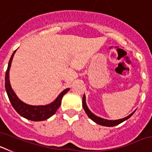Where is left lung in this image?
Returning <instances> with one entry per match:
<instances>
[{
    "label": "left lung",
    "instance_id": "8db88e82",
    "mask_svg": "<svg viewBox=\"0 0 152 152\" xmlns=\"http://www.w3.org/2000/svg\"><path fill=\"white\" fill-rule=\"evenodd\" d=\"M82 103H83V108H84V111L85 113H87V115L88 116V117L90 119H91L94 122H95L96 123L99 125H101V126H108V127H111V126H117V125L120 124L121 123L124 122L125 120L126 119H128L129 118L131 117L133 113L135 112H133L132 113H131L129 116H128L126 118H123V119H118V120H108V119H102L100 117H98V116H95L94 114L92 113L90 111V110L88 109V107H87V104H86V101H85V95H84L83 96V99H82Z\"/></svg>",
    "mask_w": 152,
    "mask_h": 152
}]
</instances>
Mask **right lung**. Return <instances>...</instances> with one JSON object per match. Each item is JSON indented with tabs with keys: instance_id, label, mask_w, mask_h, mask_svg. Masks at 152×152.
I'll return each instance as SVG.
<instances>
[{
	"instance_id": "1",
	"label": "right lung",
	"mask_w": 152,
	"mask_h": 152,
	"mask_svg": "<svg viewBox=\"0 0 152 152\" xmlns=\"http://www.w3.org/2000/svg\"><path fill=\"white\" fill-rule=\"evenodd\" d=\"M15 52L16 50L14 51V52L11 56L10 61H9L6 75H5V88H6L7 94V96L9 97V100H10L14 110L23 117L26 118L29 120H32V121H43V120L49 119V117H51L56 113L58 107L61 105L62 96L69 91V89L67 88L64 91H63L58 95V96L56 98V100H54L49 105L30 106L24 103L14 94L11 87H10V80H9V72H10V64H11L12 59H13V55H14Z\"/></svg>"
}]
</instances>
